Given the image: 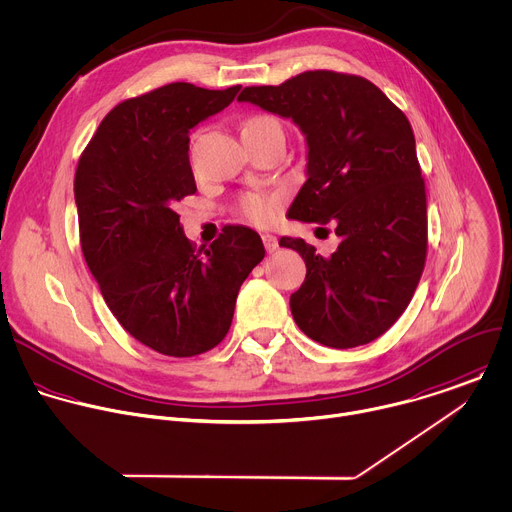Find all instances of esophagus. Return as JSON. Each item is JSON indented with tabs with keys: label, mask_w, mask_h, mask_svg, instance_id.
Here are the masks:
<instances>
[{
	"label": "esophagus",
	"mask_w": 512,
	"mask_h": 512,
	"mask_svg": "<svg viewBox=\"0 0 512 512\" xmlns=\"http://www.w3.org/2000/svg\"><path fill=\"white\" fill-rule=\"evenodd\" d=\"M262 242H264V248L268 254H274L278 250V238L272 236V234H262Z\"/></svg>",
	"instance_id": "34e87169"
}]
</instances>
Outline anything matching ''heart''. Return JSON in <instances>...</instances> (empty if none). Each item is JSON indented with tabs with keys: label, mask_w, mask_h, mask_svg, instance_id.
Segmentation results:
<instances>
[{
	"label": "heart",
	"mask_w": 512,
	"mask_h": 512,
	"mask_svg": "<svg viewBox=\"0 0 512 512\" xmlns=\"http://www.w3.org/2000/svg\"><path fill=\"white\" fill-rule=\"evenodd\" d=\"M252 126H270V128H280L278 120L272 116H254L250 118L244 128H252ZM278 208V198L276 196H268V194H246L240 200V212L242 216H246L248 220L256 222V224H266L274 218Z\"/></svg>",
	"instance_id": "1"
}]
</instances>
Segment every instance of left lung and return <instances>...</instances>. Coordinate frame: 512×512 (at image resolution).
<instances>
[{"label":"left lung","instance_id":"left-lung-1","mask_svg":"<svg viewBox=\"0 0 512 512\" xmlns=\"http://www.w3.org/2000/svg\"><path fill=\"white\" fill-rule=\"evenodd\" d=\"M238 102L292 120L306 138V182L288 218L332 224L330 258L282 236L306 264L290 296L298 328L330 348L384 334L406 310L426 260V194L406 116L368 80L328 70L244 88Z\"/></svg>","mask_w":512,"mask_h":512}]
</instances>
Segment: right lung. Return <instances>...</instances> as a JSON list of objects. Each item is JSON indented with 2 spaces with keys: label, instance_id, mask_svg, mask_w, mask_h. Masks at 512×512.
<instances>
[{
  "label": "right lung",
  "instance_id": "obj_1",
  "mask_svg": "<svg viewBox=\"0 0 512 512\" xmlns=\"http://www.w3.org/2000/svg\"><path fill=\"white\" fill-rule=\"evenodd\" d=\"M238 92L176 82L126 100L102 120L76 170L88 268L118 322L166 356H196L224 340L238 290L266 254L246 226H226L196 250L174 212L196 192L190 130Z\"/></svg>",
  "mask_w": 512,
  "mask_h": 512
}]
</instances>
